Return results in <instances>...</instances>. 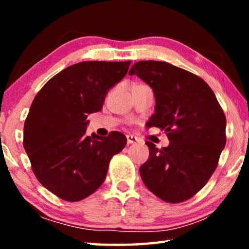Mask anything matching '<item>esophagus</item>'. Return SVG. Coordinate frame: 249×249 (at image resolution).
I'll use <instances>...</instances> for the list:
<instances>
[{"label": "esophagus", "mask_w": 249, "mask_h": 249, "mask_svg": "<svg viewBox=\"0 0 249 249\" xmlns=\"http://www.w3.org/2000/svg\"><path fill=\"white\" fill-rule=\"evenodd\" d=\"M138 138L136 136H133V135H127V144H135V142H137Z\"/></svg>", "instance_id": "1"}]
</instances>
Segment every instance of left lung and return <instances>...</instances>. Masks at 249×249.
Masks as SVG:
<instances>
[{
  "mask_svg": "<svg viewBox=\"0 0 249 249\" xmlns=\"http://www.w3.org/2000/svg\"><path fill=\"white\" fill-rule=\"evenodd\" d=\"M128 74L151 87L156 107L148 125L165 130L170 141L161 149L146 142L142 181L168 203L191 199L215 171L226 144V117L215 94L199 75L165 61H138Z\"/></svg>",
  "mask_w": 249,
  "mask_h": 249,
  "instance_id": "obj_1",
  "label": "left lung"
}]
</instances>
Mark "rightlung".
Segmentation results:
<instances>
[{"mask_svg": "<svg viewBox=\"0 0 249 249\" xmlns=\"http://www.w3.org/2000/svg\"><path fill=\"white\" fill-rule=\"evenodd\" d=\"M130 61H83L49 80L36 94L24 123L23 145L34 175L60 199L78 202L104 182L112 157L126 146L125 135L87 136L88 114L99 112Z\"/></svg>", "mask_w": 249, "mask_h": 249, "instance_id": "obj_1", "label": "right lung"}]
</instances>
